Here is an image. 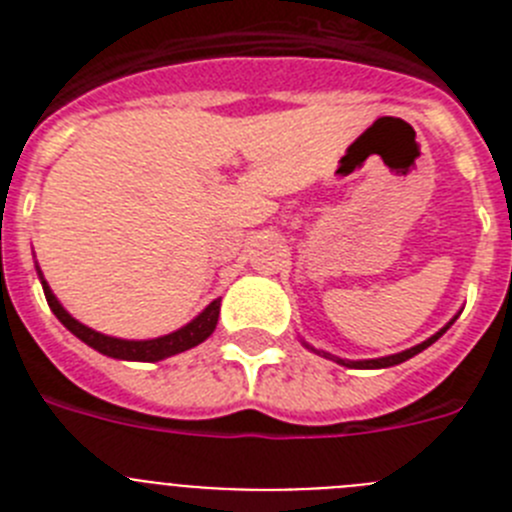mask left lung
<instances>
[{
    "mask_svg": "<svg viewBox=\"0 0 512 512\" xmlns=\"http://www.w3.org/2000/svg\"><path fill=\"white\" fill-rule=\"evenodd\" d=\"M449 325H451V323H449ZM449 325H446V328H443V330H438L436 336H431V338H428V341L418 343V346L408 348V351H402V354L384 356V359H372V361H343V359H336V361H338V364H343V366H354V369H382V366H395V364H402V361H408V359H413L415 354H420V351H423V348L431 346V343H436L438 338H441L443 333H446V330H449Z\"/></svg>",
    "mask_w": 512,
    "mask_h": 512,
    "instance_id": "left-lung-1",
    "label": "left lung"
}]
</instances>
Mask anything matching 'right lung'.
<instances>
[{
    "label": "right lung",
    "instance_id": "add662e5",
    "mask_svg": "<svg viewBox=\"0 0 512 512\" xmlns=\"http://www.w3.org/2000/svg\"><path fill=\"white\" fill-rule=\"evenodd\" d=\"M43 292H45V300L51 305L53 315L61 320L66 328L74 333L76 338L87 343V346L97 348L99 354L104 356H112V359H128V361H161L166 356H174V354H182L187 348L197 346L202 343L205 338L212 336V330L217 325V315H220V300H212L210 305L205 307V312H200L197 318L192 320L189 325H184L182 330H176V333H169L164 338H153V341H122V338H110V336H102L97 330L87 328V325H81L79 320H74L69 312L63 310L58 305V300L53 297L51 287L43 282Z\"/></svg>",
    "mask_w": 512,
    "mask_h": 512
}]
</instances>
